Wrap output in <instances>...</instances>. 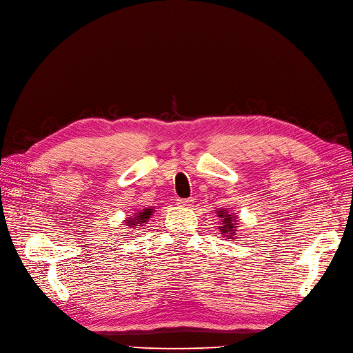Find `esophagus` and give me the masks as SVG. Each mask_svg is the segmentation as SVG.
Masks as SVG:
<instances>
[{"instance_id":"1","label":"esophagus","mask_w":353,"mask_h":353,"mask_svg":"<svg viewBox=\"0 0 353 353\" xmlns=\"http://www.w3.org/2000/svg\"><path fill=\"white\" fill-rule=\"evenodd\" d=\"M176 203H178L179 206H183V208L193 206V200H191V199H178Z\"/></svg>"}]
</instances>
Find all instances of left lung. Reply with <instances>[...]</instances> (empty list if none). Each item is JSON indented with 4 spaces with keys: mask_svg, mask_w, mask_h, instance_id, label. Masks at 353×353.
I'll return each mask as SVG.
<instances>
[{
    "mask_svg": "<svg viewBox=\"0 0 353 353\" xmlns=\"http://www.w3.org/2000/svg\"><path fill=\"white\" fill-rule=\"evenodd\" d=\"M216 215L221 221L219 231L222 234V237H227L228 240H234L237 236V225H239V218L236 213H231L228 209H221L216 210Z\"/></svg>",
    "mask_w": 353,
    "mask_h": 353,
    "instance_id": "8db88e82",
    "label": "left lung"
}]
</instances>
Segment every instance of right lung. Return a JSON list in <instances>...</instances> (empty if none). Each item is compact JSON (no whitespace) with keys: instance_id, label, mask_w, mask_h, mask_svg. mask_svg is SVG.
Instances as JSON below:
<instances>
[{"instance_id":"right-lung-1","label":"right lung","mask_w":353,"mask_h":353,"mask_svg":"<svg viewBox=\"0 0 353 353\" xmlns=\"http://www.w3.org/2000/svg\"><path fill=\"white\" fill-rule=\"evenodd\" d=\"M156 208H145L143 210H138L135 212L132 216H130L128 219H125V225L128 228H138V227H144L147 221L150 219L153 216V213L156 212L154 210Z\"/></svg>"}]
</instances>
